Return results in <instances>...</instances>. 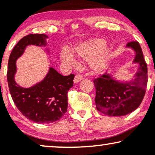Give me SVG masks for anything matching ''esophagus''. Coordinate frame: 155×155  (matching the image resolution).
I'll return each instance as SVG.
<instances>
[{"mask_svg":"<svg viewBox=\"0 0 155 155\" xmlns=\"http://www.w3.org/2000/svg\"><path fill=\"white\" fill-rule=\"evenodd\" d=\"M82 79H83V76L81 75H80V74H77V75L75 76V78H74V82L76 84V83L79 82V81Z\"/></svg>","mask_w":155,"mask_h":155,"instance_id":"esophagus-1","label":"esophagus"}]
</instances>
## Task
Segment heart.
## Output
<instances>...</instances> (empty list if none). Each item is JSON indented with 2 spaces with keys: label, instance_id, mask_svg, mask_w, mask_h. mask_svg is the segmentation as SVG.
Returning a JSON list of instances; mask_svg holds the SVG:
<instances>
[{
  "label": "heart",
  "instance_id": "heart-1",
  "mask_svg": "<svg viewBox=\"0 0 155 155\" xmlns=\"http://www.w3.org/2000/svg\"><path fill=\"white\" fill-rule=\"evenodd\" d=\"M102 39H91L87 41L76 44L71 49L72 54L80 60H91L89 61V67L95 73L104 71L106 68L109 50L108 47L104 46ZM60 61L64 65L74 67L76 65V60L70 52L66 50L62 51Z\"/></svg>",
  "mask_w": 155,
  "mask_h": 155
}]
</instances>
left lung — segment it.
Listing matches in <instances>:
<instances>
[{
	"label": "left lung",
	"instance_id": "8db88e82",
	"mask_svg": "<svg viewBox=\"0 0 155 155\" xmlns=\"http://www.w3.org/2000/svg\"><path fill=\"white\" fill-rule=\"evenodd\" d=\"M126 47L134 50L133 63L139 65L135 79L119 81L106 73L93 81L96 90V108L111 117L124 116L136 110L143 101L147 86V65L139 43L129 42Z\"/></svg>",
	"mask_w": 155,
	"mask_h": 155
}]
</instances>
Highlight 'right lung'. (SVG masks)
I'll use <instances>...</instances> for the list:
<instances>
[{
    "mask_svg": "<svg viewBox=\"0 0 155 155\" xmlns=\"http://www.w3.org/2000/svg\"><path fill=\"white\" fill-rule=\"evenodd\" d=\"M45 34H30L15 45L8 59L7 80L16 106L28 120L37 123H51L59 120L68 108V92L73 87L74 74L64 76L50 67L44 79L25 88L16 83V62L29 45L46 47Z\"/></svg>",
    "mask_w": 155,
    "mask_h": 155,
    "instance_id": "right-lung-1",
    "label": "right lung"
}]
</instances>
